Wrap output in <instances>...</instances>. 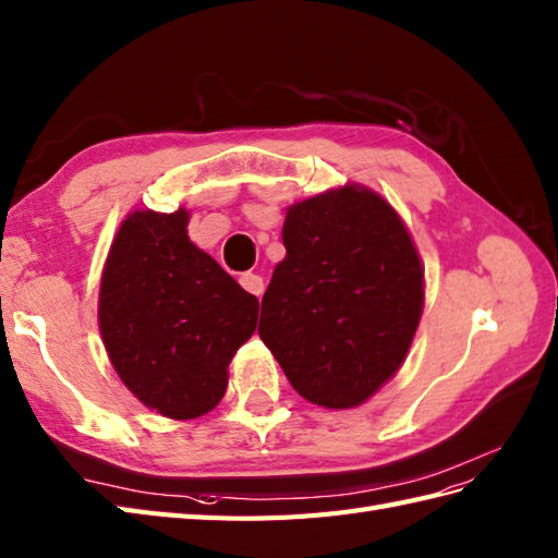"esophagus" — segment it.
<instances>
[{"label": "esophagus", "mask_w": 558, "mask_h": 558, "mask_svg": "<svg viewBox=\"0 0 558 558\" xmlns=\"http://www.w3.org/2000/svg\"><path fill=\"white\" fill-rule=\"evenodd\" d=\"M239 281H241L243 289H246L253 295H257V298L265 293V279L260 275H251V271H246V275H243Z\"/></svg>", "instance_id": "1"}]
</instances>
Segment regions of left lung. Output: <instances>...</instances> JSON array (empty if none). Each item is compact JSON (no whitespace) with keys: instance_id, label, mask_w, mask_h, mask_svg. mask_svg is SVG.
Segmentation results:
<instances>
[{"instance_id":"1","label":"left lung","mask_w":558,"mask_h":558,"mask_svg":"<svg viewBox=\"0 0 558 558\" xmlns=\"http://www.w3.org/2000/svg\"><path fill=\"white\" fill-rule=\"evenodd\" d=\"M281 239L257 333L298 396L360 407L398 374L424 312L410 229L381 194L345 184L289 206Z\"/></svg>"}]
</instances>
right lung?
<instances>
[{"instance_id":"right-lung-1","label":"right lung","mask_w":558,"mask_h":558,"mask_svg":"<svg viewBox=\"0 0 558 558\" xmlns=\"http://www.w3.org/2000/svg\"><path fill=\"white\" fill-rule=\"evenodd\" d=\"M189 210H132L101 271L99 331L116 374L148 410H215L260 303L186 234Z\"/></svg>"}]
</instances>
